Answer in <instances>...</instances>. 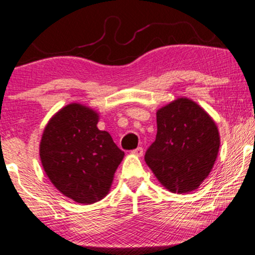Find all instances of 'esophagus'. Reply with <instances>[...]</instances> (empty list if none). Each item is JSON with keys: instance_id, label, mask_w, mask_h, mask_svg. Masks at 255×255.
I'll use <instances>...</instances> for the list:
<instances>
[{"instance_id": "esophagus-1", "label": "esophagus", "mask_w": 255, "mask_h": 255, "mask_svg": "<svg viewBox=\"0 0 255 255\" xmlns=\"http://www.w3.org/2000/svg\"><path fill=\"white\" fill-rule=\"evenodd\" d=\"M131 153H133V154L137 155V157H142V154H143V148H142V147H137V148L133 149V151H131Z\"/></svg>"}]
</instances>
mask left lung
<instances>
[{
  "label": "left lung",
  "mask_w": 255,
  "mask_h": 255,
  "mask_svg": "<svg viewBox=\"0 0 255 255\" xmlns=\"http://www.w3.org/2000/svg\"><path fill=\"white\" fill-rule=\"evenodd\" d=\"M157 136L145 161L168 191H194L209 176L220 148L214 120L186 97L177 98L157 112Z\"/></svg>",
  "instance_id": "1"
}]
</instances>
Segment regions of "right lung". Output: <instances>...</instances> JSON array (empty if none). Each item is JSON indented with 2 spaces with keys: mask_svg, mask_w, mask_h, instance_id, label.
<instances>
[{
  "mask_svg": "<svg viewBox=\"0 0 255 255\" xmlns=\"http://www.w3.org/2000/svg\"><path fill=\"white\" fill-rule=\"evenodd\" d=\"M97 122L95 110L67 104L48 121L40 141L46 174L77 203H95L108 194L125 155L108 131L98 129Z\"/></svg>",
  "mask_w": 255,
  "mask_h": 255,
  "instance_id": "right-lung-1",
  "label": "right lung"
}]
</instances>
